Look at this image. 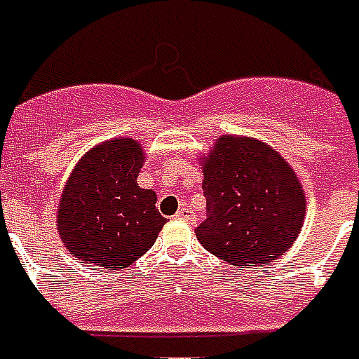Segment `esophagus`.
I'll return each instance as SVG.
<instances>
[{
  "label": "esophagus",
  "mask_w": 359,
  "mask_h": 359,
  "mask_svg": "<svg viewBox=\"0 0 359 359\" xmlns=\"http://www.w3.org/2000/svg\"><path fill=\"white\" fill-rule=\"evenodd\" d=\"M175 218H179V220H186V222H194L196 215H194V212H191V209H188V207H182V209H179V212L175 215Z\"/></svg>",
  "instance_id": "1"
}]
</instances>
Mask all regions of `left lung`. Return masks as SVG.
<instances>
[{
    "label": "left lung",
    "instance_id": "8db88e82",
    "mask_svg": "<svg viewBox=\"0 0 359 359\" xmlns=\"http://www.w3.org/2000/svg\"><path fill=\"white\" fill-rule=\"evenodd\" d=\"M209 216L196 237L226 264L265 265L301 233L307 199L288 161L254 137L222 135L201 158Z\"/></svg>",
    "mask_w": 359,
    "mask_h": 359
}]
</instances>
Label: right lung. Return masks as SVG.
<instances>
[{
	"instance_id": "add662e5",
	"label": "right lung",
	"mask_w": 359,
	"mask_h": 359,
	"mask_svg": "<svg viewBox=\"0 0 359 359\" xmlns=\"http://www.w3.org/2000/svg\"><path fill=\"white\" fill-rule=\"evenodd\" d=\"M143 163L139 141L113 137L88 150L71 171L56 226L81 264L124 269L154 245L168 220L158 212L156 191L137 184Z\"/></svg>"
}]
</instances>
